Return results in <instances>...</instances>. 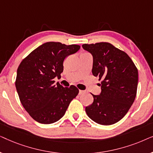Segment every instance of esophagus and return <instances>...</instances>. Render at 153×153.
<instances>
[{"label": "esophagus", "instance_id": "obj_1", "mask_svg": "<svg viewBox=\"0 0 153 153\" xmlns=\"http://www.w3.org/2000/svg\"><path fill=\"white\" fill-rule=\"evenodd\" d=\"M83 93H84V91H81V90H79V95H81V94H83Z\"/></svg>", "mask_w": 153, "mask_h": 153}]
</instances>
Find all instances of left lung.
I'll list each match as a JSON object with an SVG mask.
<instances>
[{
	"label": "left lung",
	"instance_id": "1",
	"mask_svg": "<svg viewBox=\"0 0 153 153\" xmlns=\"http://www.w3.org/2000/svg\"><path fill=\"white\" fill-rule=\"evenodd\" d=\"M83 49L93 55L92 73L101 81V93L93 95V104L85 107L91 120L110 125L124 117L134 101L138 70L130 57L108 42L84 44Z\"/></svg>",
	"mask_w": 153,
	"mask_h": 153
}]
</instances>
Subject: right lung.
Instances as JSON below:
<instances>
[{
    "label": "right lung",
    "mask_w": 153,
    "mask_h": 153,
    "mask_svg": "<svg viewBox=\"0 0 153 153\" xmlns=\"http://www.w3.org/2000/svg\"><path fill=\"white\" fill-rule=\"evenodd\" d=\"M80 49L77 45H66L49 42L27 56L17 69L15 85L23 106L29 115L42 124L60 120L79 89L74 85L63 87L53 80L63 71L67 56Z\"/></svg>",
    "instance_id": "add662e5"
}]
</instances>
